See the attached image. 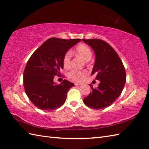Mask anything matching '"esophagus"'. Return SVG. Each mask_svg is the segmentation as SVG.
Wrapping results in <instances>:
<instances>
[{
    "label": "esophagus",
    "mask_w": 149,
    "mask_h": 149,
    "mask_svg": "<svg viewBox=\"0 0 149 149\" xmlns=\"http://www.w3.org/2000/svg\"><path fill=\"white\" fill-rule=\"evenodd\" d=\"M74 84L75 85V86H79V85H81V83H75Z\"/></svg>",
    "instance_id": "34e87169"
}]
</instances>
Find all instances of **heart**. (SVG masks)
<instances>
[{
    "label": "heart",
    "instance_id": "heart-1",
    "mask_svg": "<svg viewBox=\"0 0 149 149\" xmlns=\"http://www.w3.org/2000/svg\"><path fill=\"white\" fill-rule=\"evenodd\" d=\"M74 53L79 56L85 61H89L93 55L92 50L86 44L81 43L75 47ZM72 55L70 51L66 52L63 58V65L65 68H68L71 65ZM87 74L86 71L85 70H72L69 71L67 74L68 77L72 80L75 81H81L83 79Z\"/></svg>",
    "mask_w": 149,
    "mask_h": 149
}]
</instances>
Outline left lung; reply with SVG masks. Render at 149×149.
<instances>
[{
	"instance_id": "1",
	"label": "left lung",
	"mask_w": 149,
	"mask_h": 149,
	"mask_svg": "<svg viewBox=\"0 0 149 149\" xmlns=\"http://www.w3.org/2000/svg\"><path fill=\"white\" fill-rule=\"evenodd\" d=\"M95 54V62L91 74L100 81L97 88L90 84L91 92L83 99L84 103L94 109H103L115 102L120 95L126 81L124 66L118 54L105 41L83 39Z\"/></svg>"
}]
</instances>
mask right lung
<instances>
[{"instance_id":"add662e5","label":"right lung","mask_w":149,"mask_h":149,"mask_svg":"<svg viewBox=\"0 0 149 149\" xmlns=\"http://www.w3.org/2000/svg\"><path fill=\"white\" fill-rule=\"evenodd\" d=\"M81 40L49 38L28 60L24 72V86L28 98L38 109L55 110L65 102L68 91L74 84L65 79L56 84L54 78L63 68L65 54Z\"/></svg>"}]
</instances>
